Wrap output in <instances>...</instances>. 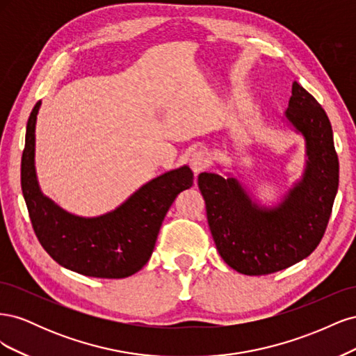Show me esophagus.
Listing matches in <instances>:
<instances>
[{"label": "esophagus", "mask_w": 356, "mask_h": 356, "mask_svg": "<svg viewBox=\"0 0 356 356\" xmlns=\"http://www.w3.org/2000/svg\"><path fill=\"white\" fill-rule=\"evenodd\" d=\"M188 163H190L191 170L195 172V175L197 177V175L200 174V172H203L204 169L208 168L209 160H208V156H207V154L202 153V152H197V153H195V154H191V157H190V160H188Z\"/></svg>", "instance_id": "esophagus-1"}]
</instances>
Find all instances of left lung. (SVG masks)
I'll list each match as a JSON object with an SVG mask.
<instances>
[{
	"mask_svg": "<svg viewBox=\"0 0 356 356\" xmlns=\"http://www.w3.org/2000/svg\"><path fill=\"white\" fill-rule=\"evenodd\" d=\"M282 122L303 138L305 169L275 203H261L230 172L224 177L202 172L197 179L217 250L242 275L279 272L309 257L325 233L337 195L339 159L331 123L297 81Z\"/></svg>",
	"mask_w": 356,
	"mask_h": 356,
	"instance_id": "obj_1",
	"label": "left lung"
}]
</instances>
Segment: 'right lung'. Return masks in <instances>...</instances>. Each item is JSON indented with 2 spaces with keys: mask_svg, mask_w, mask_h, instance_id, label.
I'll use <instances>...</instances> for the list:
<instances>
[{
  "mask_svg": "<svg viewBox=\"0 0 356 356\" xmlns=\"http://www.w3.org/2000/svg\"><path fill=\"white\" fill-rule=\"evenodd\" d=\"M41 101L32 110L22 154V193L37 238L62 267L92 277H127L148 263L166 213L181 191L193 186L184 165L145 182L123 203L98 217L71 213L41 191L35 169V126Z\"/></svg>",
  "mask_w": 356,
  "mask_h": 356,
  "instance_id": "1",
  "label": "right lung"
}]
</instances>
